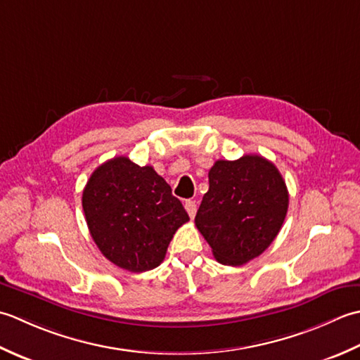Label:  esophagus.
<instances>
[{
  "instance_id": "obj_1",
  "label": "esophagus",
  "mask_w": 360,
  "mask_h": 360,
  "mask_svg": "<svg viewBox=\"0 0 360 360\" xmlns=\"http://www.w3.org/2000/svg\"><path fill=\"white\" fill-rule=\"evenodd\" d=\"M185 210L188 211L189 217H194L195 216V211H197V205L194 200H186L185 202Z\"/></svg>"
}]
</instances>
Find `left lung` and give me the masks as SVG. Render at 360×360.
<instances>
[{"label":"left lung","mask_w":360,"mask_h":360,"mask_svg":"<svg viewBox=\"0 0 360 360\" xmlns=\"http://www.w3.org/2000/svg\"><path fill=\"white\" fill-rule=\"evenodd\" d=\"M208 179L195 226L219 262L242 266L280 233L289 207L288 186L272 161L261 155L217 160Z\"/></svg>","instance_id":"1"}]
</instances>
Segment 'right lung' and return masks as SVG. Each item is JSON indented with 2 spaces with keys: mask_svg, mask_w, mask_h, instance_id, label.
I'll list each match as a JSON object with an SVG mask.
<instances>
[{
  "mask_svg": "<svg viewBox=\"0 0 360 360\" xmlns=\"http://www.w3.org/2000/svg\"><path fill=\"white\" fill-rule=\"evenodd\" d=\"M82 208L101 253L134 274L158 267L175 231L189 221L165 179L127 157L96 167L85 185Z\"/></svg>",
  "mask_w": 360,
  "mask_h": 360,
  "instance_id": "obj_1",
  "label": "right lung"
}]
</instances>
